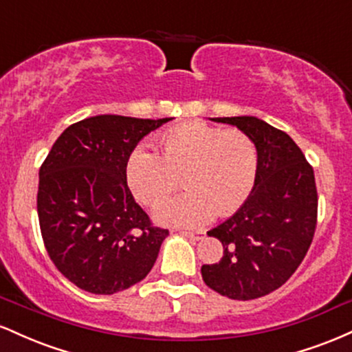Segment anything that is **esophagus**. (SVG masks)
I'll return each instance as SVG.
<instances>
[{
  "label": "esophagus",
  "mask_w": 352,
  "mask_h": 352,
  "mask_svg": "<svg viewBox=\"0 0 352 352\" xmlns=\"http://www.w3.org/2000/svg\"><path fill=\"white\" fill-rule=\"evenodd\" d=\"M179 233L180 235L190 238V240H200L201 238V233H195V232H184V230H182V232H179Z\"/></svg>",
  "instance_id": "obj_1"
}]
</instances>
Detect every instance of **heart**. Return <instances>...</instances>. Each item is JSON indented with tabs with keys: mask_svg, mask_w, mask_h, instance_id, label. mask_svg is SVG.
<instances>
[{
	"mask_svg": "<svg viewBox=\"0 0 352 352\" xmlns=\"http://www.w3.org/2000/svg\"><path fill=\"white\" fill-rule=\"evenodd\" d=\"M160 153L139 145L125 160V180L145 205H155L179 185L187 192L157 205L162 223L204 225L232 215L253 192L258 148L245 132L225 131L204 122L182 124L159 137Z\"/></svg>",
	"mask_w": 352,
	"mask_h": 352,
	"instance_id": "b5f03b06",
	"label": "heart"
}]
</instances>
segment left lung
<instances>
[{"label": "left lung", "mask_w": 352, "mask_h": 352, "mask_svg": "<svg viewBox=\"0 0 352 352\" xmlns=\"http://www.w3.org/2000/svg\"><path fill=\"white\" fill-rule=\"evenodd\" d=\"M248 134L258 148L253 192L238 212L210 230L223 245L201 278L230 300L248 301L280 288L305 260L318 221L313 167L286 132L252 116L215 117Z\"/></svg>", "instance_id": "left-lung-1"}]
</instances>
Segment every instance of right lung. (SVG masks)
<instances>
[{
    "mask_svg": "<svg viewBox=\"0 0 352 352\" xmlns=\"http://www.w3.org/2000/svg\"><path fill=\"white\" fill-rule=\"evenodd\" d=\"M96 116L69 125L39 168L38 217L47 254L84 292L114 294L147 276L168 230L132 197L125 160L168 122Z\"/></svg>",
    "mask_w": 352,
    "mask_h": 352,
    "instance_id": "right-lung-1",
    "label": "right lung"
}]
</instances>
